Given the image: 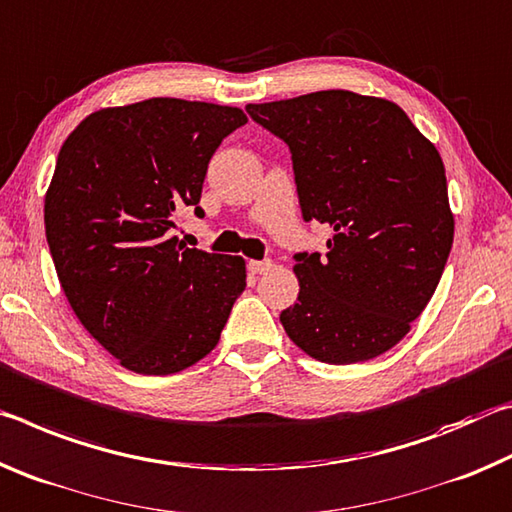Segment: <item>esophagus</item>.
Wrapping results in <instances>:
<instances>
[{"label": "esophagus", "instance_id": "34e87169", "mask_svg": "<svg viewBox=\"0 0 512 512\" xmlns=\"http://www.w3.org/2000/svg\"><path fill=\"white\" fill-rule=\"evenodd\" d=\"M273 268V262L271 259H250L248 262V271L253 275H264Z\"/></svg>", "mask_w": 512, "mask_h": 512}]
</instances>
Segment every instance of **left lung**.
I'll list each match as a JSON object with an SVG mask.
<instances>
[{
    "instance_id": "left-lung-1",
    "label": "left lung",
    "mask_w": 512,
    "mask_h": 512,
    "mask_svg": "<svg viewBox=\"0 0 512 512\" xmlns=\"http://www.w3.org/2000/svg\"><path fill=\"white\" fill-rule=\"evenodd\" d=\"M246 110L289 144L305 221L334 232L325 255H296L284 332L334 366L379 357L409 334L452 250L443 158L388 99L323 90Z\"/></svg>"
}]
</instances>
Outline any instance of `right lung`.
Masks as SVG:
<instances>
[{
    "mask_svg": "<svg viewBox=\"0 0 512 512\" xmlns=\"http://www.w3.org/2000/svg\"><path fill=\"white\" fill-rule=\"evenodd\" d=\"M248 117L146 99L85 117L60 146L45 196L54 266L81 325L137 375L207 357L246 289L244 257L185 248L178 214L198 207L207 164Z\"/></svg>",
    "mask_w": 512,
    "mask_h": 512,
    "instance_id": "add662e5",
    "label": "right lung"
}]
</instances>
